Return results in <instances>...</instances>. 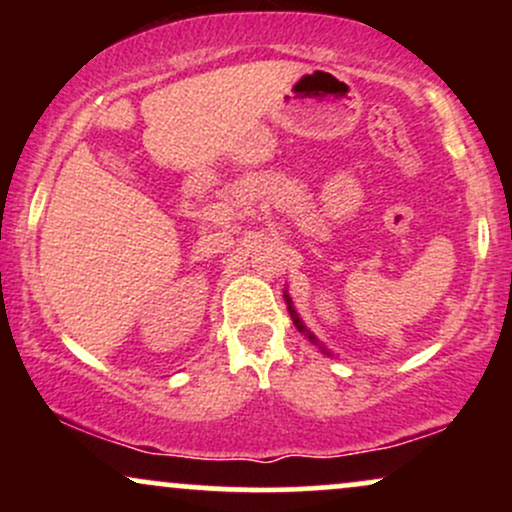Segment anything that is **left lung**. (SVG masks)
Listing matches in <instances>:
<instances>
[{
	"label": "left lung",
	"instance_id": "8db88e82",
	"mask_svg": "<svg viewBox=\"0 0 512 512\" xmlns=\"http://www.w3.org/2000/svg\"><path fill=\"white\" fill-rule=\"evenodd\" d=\"M284 298H286V305H289V313H291V320H293V325H296V327H298V332H303V334H305V337H308V339H310V342H313V344L317 346V349H320V351H322V354L332 356V354H330V349H325V344H320V339H317V337H315V334H313V332H310V330H308V327H305V325H303V320H301V317H298V313H296V308H293V303H291V296H289V293H286V291H284Z\"/></svg>",
	"mask_w": 512,
	"mask_h": 512
}]
</instances>
